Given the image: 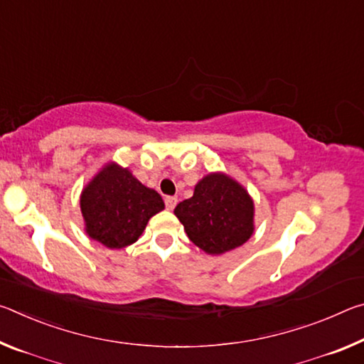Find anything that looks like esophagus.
I'll return each mask as SVG.
<instances>
[{
	"label": "esophagus",
	"instance_id": "34e87169",
	"mask_svg": "<svg viewBox=\"0 0 364 364\" xmlns=\"http://www.w3.org/2000/svg\"><path fill=\"white\" fill-rule=\"evenodd\" d=\"M178 204V199L175 196H168L165 197V207H167V210H173Z\"/></svg>",
	"mask_w": 364,
	"mask_h": 364
}]
</instances>
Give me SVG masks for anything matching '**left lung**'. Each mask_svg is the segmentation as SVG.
Listing matches in <instances>:
<instances>
[{
  "label": "left lung",
  "instance_id": "obj_1",
  "mask_svg": "<svg viewBox=\"0 0 364 364\" xmlns=\"http://www.w3.org/2000/svg\"><path fill=\"white\" fill-rule=\"evenodd\" d=\"M175 215L188 237L205 254L221 255L247 242L254 232V200L244 186L225 173H208Z\"/></svg>",
  "mask_w": 364,
  "mask_h": 364
}]
</instances>
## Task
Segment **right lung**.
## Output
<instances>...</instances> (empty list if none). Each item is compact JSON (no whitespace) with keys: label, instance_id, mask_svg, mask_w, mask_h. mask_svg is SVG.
I'll return each mask as SVG.
<instances>
[{"label":"right lung","instance_id":"obj_1","mask_svg":"<svg viewBox=\"0 0 364 364\" xmlns=\"http://www.w3.org/2000/svg\"><path fill=\"white\" fill-rule=\"evenodd\" d=\"M85 231L109 249L138 241L154 215L162 212V197L139 183L128 168L109 162L86 184L80 197Z\"/></svg>","mask_w":364,"mask_h":364}]
</instances>
